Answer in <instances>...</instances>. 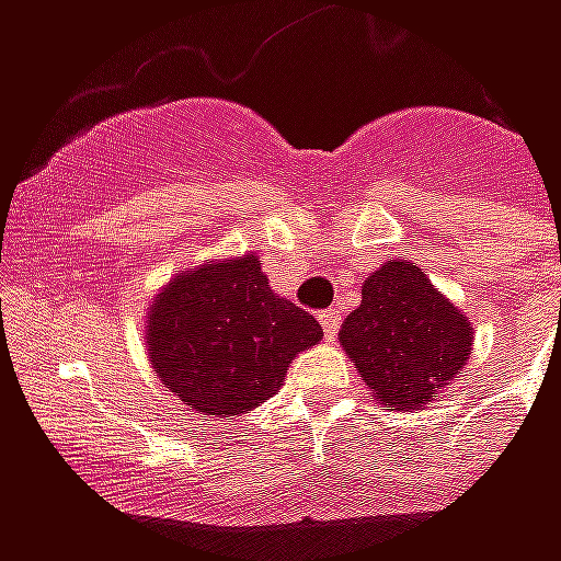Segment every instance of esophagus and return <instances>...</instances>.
I'll return each mask as SVG.
<instances>
[{
    "label": "esophagus",
    "mask_w": 561,
    "mask_h": 561,
    "mask_svg": "<svg viewBox=\"0 0 561 561\" xmlns=\"http://www.w3.org/2000/svg\"><path fill=\"white\" fill-rule=\"evenodd\" d=\"M320 325H323L325 337L332 341L334 334H337V329H341V311H334V308H325V311H320Z\"/></svg>",
    "instance_id": "34e87169"
}]
</instances>
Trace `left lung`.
Masks as SVG:
<instances>
[{
  "label": "left lung",
  "instance_id": "obj_1",
  "mask_svg": "<svg viewBox=\"0 0 561 561\" xmlns=\"http://www.w3.org/2000/svg\"><path fill=\"white\" fill-rule=\"evenodd\" d=\"M471 323L404 259L367 276L360 306L343 320L341 346L392 410H419L451 383L471 355Z\"/></svg>",
  "mask_w": 561,
  "mask_h": 561
}]
</instances>
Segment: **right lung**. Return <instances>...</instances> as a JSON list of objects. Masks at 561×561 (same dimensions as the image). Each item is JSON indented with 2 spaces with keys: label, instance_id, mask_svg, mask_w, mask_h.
I'll list each match as a JSON object with an SVG mask.
<instances>
[{
  "label": "right lung",
  "instance_id": "add662e5",
  "mask_svg": "<svg viewBox=\"0 0 561 561\" xmlns=\"http://www.w3.org/2000/svg\"><path fill=\"white\" fill-rule=\"evenodd\" d=\"M320 337L314 317L273 294L253 253L178 273L145 325L153 373L203 416L259 408Z\"/></svg>",
  "mask_w": 561,
  "mask_h": 561
}]
</instances>
